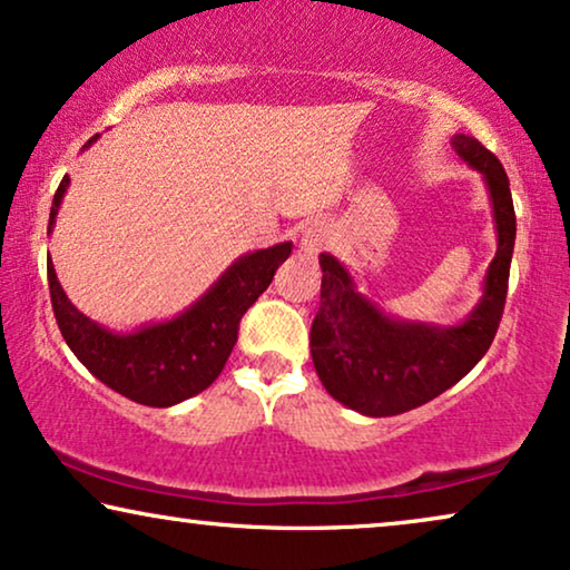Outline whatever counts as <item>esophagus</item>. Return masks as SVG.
Segmentation results:
<instances>
[{"label": "esophagus", "mask_w": 570, "mask_h": 570, "mask_svg": "<svg viewBox=\"0 0 570 570\" xmlns=\"http://www.w3.org/2000/svg\"><path fill=\"white\" fill-rule=\"evenodd\" d=\"M327 240H330L327 222L314 219V222H308L306 227H303V233H301V238H298V248H301L303 256H312L314 258L324 246H327Z\"/></svg>", "instance_id": "1"}]
</instances>
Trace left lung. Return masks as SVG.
Wrapping results in <instances>:
<instances>
[{
  "label": "left lung",
  "mask_w": 570,
  "mask_h": 570,
  "mask_svg": "<svg viewBox=\"0 0 570 570\" xmlns=\"http://www.w3.org/2000/svg\"><path fill=\"white\" fill-rule=\"evenodd\" d=\"M458 159L482 175L490 194L498 250L482 279V295L463 322L401 320L358 291L332 254H320L322 301L312 324V358L324 390L364 416H397L445 393L490 351L508 295L515 246L511 183L492 151L455 132Z\"/></svg>",
  "instance_id": "obj_1"
}]
</instances>
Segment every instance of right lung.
Segmentation results:
<instances>
[{
    "label": "right lung",
    "instance_id": "right-lung-1",
    "mask_svg": "<svg viewBox=\"0 0 570 570\" xmlns=\"http://www.w3.org/2000/svg\"><path fill=\"white\" fill-rule=\"evenodd\" d=\"M96 140L99 136L88 140L83 151ZM68 188L70 177L65 175L51 202L47 233L55 230ZM291 248L293 243L285 240L248 250L206 287L202 298L173 320L140 324L130 332L109 330L78 312L59 285L51 256H47L51 308L65 343L96 380L140 405L169 409L204 393L217 380L238 340L240 316L267 291L279 264L291 256Z\"/></svg>",
    "mask_w": 570,
    "mask_h": 570
}]
</instances>
